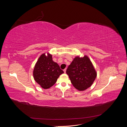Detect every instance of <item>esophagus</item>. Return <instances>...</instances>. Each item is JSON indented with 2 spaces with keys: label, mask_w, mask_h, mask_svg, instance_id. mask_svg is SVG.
<instances>
[{
  "label": "esophagus",
  "mask_w": 127,
  "mask_h": 127,
  "mask_svg": "<svg viewBox=\"0 0 127 127\" xmlns=\"http://www.w3.org/2000/svg\"><path fill=\"white\" fill-rule=\"evenodd\" d=\"M64 73L66 72V68H65L64 69Z\"/></svg>",
  "instance_id": "obj_1"
}]
</instances>
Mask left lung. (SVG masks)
Here are the masks:
<instances>
[{
  "mask_svg": "<svg viewBox=\"0 0 127 127\" xmlns=\"http://www.w3.org/2000/svg\"><path fill=\"white\" fill-rule=\"evenodd\" d=\"M66 73L72 85L79 91L90 87L97 75L93 64L86 56L75 57L67 69Z\"/></svg>",
  "mask_w": 127,
  "mask_h": 127,
  "instance_id": "left-lung-1",
  "label": "left lung"
}]
</instances>
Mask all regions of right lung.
I'll list each match as a JSON object with an SVG mask.
<instances>
[{"instance_id": "right-lung-1", "label": "right lung", "mask_w": 127, "mask_h": 127, "mask_svg": "<svg viewBox=\"0 0 127 127\" xmlns=\"http://www.w3.org/2000/svg\"><path fill=\"white\" fill-rule=\"evenodd\" d=\"M64 73L57 63L52 60V55L42 54L35 65L34 79L44 89H48L56 83L59 76Z\"/></svg>"}]
</instances>
